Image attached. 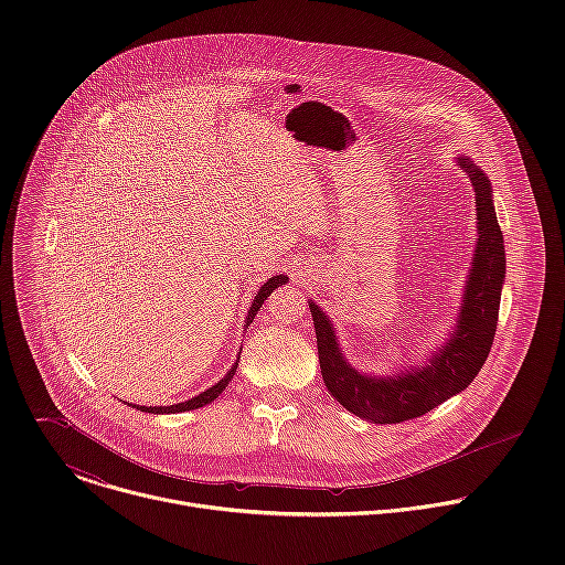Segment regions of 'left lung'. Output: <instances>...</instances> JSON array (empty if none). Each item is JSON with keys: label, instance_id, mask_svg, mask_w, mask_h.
I'll return each instance as SVG.
<instances>
[{"label": "left lung", "instance_id": "1", "mask_svg": "<svg viewBox=\"0 0 565 565\" xmlns=\"http://www.w3.org/2000/svg\"><path fill=\"white\" fill-rule=\"evenodd\" d=\"M456 166L467 174L476 194L478 236L456 324L443 344L425 355L423 362L397 366L382 375L364 373L347 360L327 310L308 299L321 377L340 405L366 423L395 425L425 416L465 391L490 355L505 284V244L488 174L465 153L456 156Z\"/></svg>", "mask_w": 565, "mask_h": 565}]
</instances>
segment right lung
<instances>
[{
  "label": "right lung",
  "instance_id": "add662e5",
  "mask_svg": "<svg viewBox=\"0 0 565 565\" xmlns=\"http://www.w3.org/2000/svg\"><path fill=\"white\" fill-rule=\"evenodd\" d=\"M284 284H288V275H275V277H270V279L259 288V292L255 295V299H253V303H250V308H248V315H246V319H244V329H248V327L253 324V319H255L257 310H259L262 303L270 297V292H273L275 288L284 286ZM238 358H241V351H238L234 364L230 366V371H227L218 382H214L210 388L201 391L199 395H194V397H190V399H185V402H177V405H168V407H140V405H131V407L138 409V412H145V414H153V416H158V414H183V412H192V409L205 407V405H210V402H214V399L225 391V386L232 382V377H234V373H236V366H238Z\"/></svg>",
  "mask_w": 565,
  "mask_h": 565
}]
</instances>
